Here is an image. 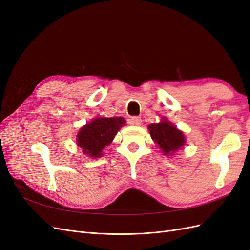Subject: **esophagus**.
<instances>
[{"label": "esophagus", "instance_id": "esophagus-1", "mask_svg": "<svg viewBox=\"0 0 250 250\" xmlns=\"http://www.w3.org/2000/svg\"><path fill=\"white\" fill-rule=\"evenodd\" d=\"M128 123L132 126H140L142 123V119L140 117H132L128 120Z\"/></svg>", "mask_w": 250, "mask_h": 250}]
</instances>
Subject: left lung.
Returning a JSON list of instances; mask_svg holds the SVG:
<instances>
[{
  "label": "left lung",
  "instance_id": "obj_1",
  "mask_svg": "<svg viewBox=\"0 0 250 250\" xmlns=\"http://www.w3.org/2000/svg\"><path fill=\"white\" fill-rule=\"evenodd\" d=\"M148 129L151 138L165 155L173 154L186 144L183 131L178 130L167 119H163L160 123L150 124Z\"/></svg>",
  "mask_w": 250,
  "mask_h": 250
}]
</instances>
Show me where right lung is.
<instances>
[{
    "label": "right lung",
    "mask_w": 250,
    "mask_h": 250,
    "mask_svg": "<svg viewBox=\"0 0 250 250\" xmlns=\"http://www.w3.org/2000/svg\"><path fill=\"white\" fill-rule=\"evenodd\" d=\"M126 121L122 117L95 118L92 122L80 128L77 134V145L89 157H101L105 147L115 139L120 128Z\"/></svg>",
    "instance_id": "add662e5"
}]
</instances>
